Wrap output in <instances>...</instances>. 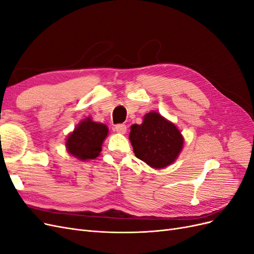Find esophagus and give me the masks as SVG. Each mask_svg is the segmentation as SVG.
I'll return each mask as SVG.
<instances>
[{"mask_svg":"<svg viewBox=\"0 0 254 254\" xmlns=\"http://www.w3.org/2000/svg\"><path fill=\"white\" fill-rule=\"evenodd\" d=\"M115 131H117L118 133H121V134H125L126 131H127V126L125 124H118L117 126H115Z\"/></svg>","mask_w":254,"mask_h":254,"instance_id":"34e87169","label":"esophagus"}]
</instances>
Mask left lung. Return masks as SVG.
<instances>
[{"label": "left lung", "mask_w": 254, "mask_h": 254, "mask_svg": "<svg viewBox=\"0 0 254 254\" xmlns=\"http://www.w3.org/2000/svg\"><path fill=\"white\" fill-rule=\"evenodd\" d=\"M129 140L135 157L153 168H164L174 163L184 143L174 123L155 111L145 114L141 125L130 127Z\"/></svg>", "instance_id": "left-lung-1"}]
</instances>
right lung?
I'll use <instances>...</instances> for the list:
<instances>
[{"label":"right lung","instance_id":"obj_1","mask_svg":"<svg viewBox=\"0 0 254 254\" xmlns=\"http://www.w3.org/2000/svg\"><path fill=\"white\" fill-rule=\"evenodd\" d=\"M108 135V127L87 118L75 127L66 137L65 147L68 153L78 160L95 159L102 151L104 140Z\"/></svg>","mask_w":254,"mask_h":254}]
</instances>
